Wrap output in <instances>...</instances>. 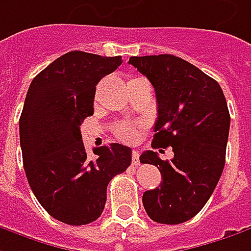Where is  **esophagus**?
<instances>
[{"label": "esophagus", "instance_id": "34e87169", "mask_svg": "<svg viewBox=\"0 0 251 251\" xmlns=\"http://www.w3.org/2000/svg\"><path fill=\"white\" fill-rule=\"evenodd\" d=\"M132 164H133V166H139V164H140L139 151H137V150H133V151H132Z\"/></svg>", "mask_w": 251, "mask_h": 251}]
</instances>
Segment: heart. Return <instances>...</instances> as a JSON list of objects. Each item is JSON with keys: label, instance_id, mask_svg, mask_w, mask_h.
<instances>
[{"label": "heart", "instance_id": "1", "mask_svg": "<svg viewBox=\"0 0 251 251\" xmlns=\"http://www.w3.org/2000/svg\"><path fill=\"white\" fill-rule=\"evenodd\" d=\"M140 80H143V78L135 77V78H130L127 81V84L140 81ZM115 135L119 137L121 140H124V142H135V140H137V137H139V126L132 125V124H121V125L116 126Z\"/></svg>", "mask_w": 251, "mask_h": 251}]
</instances>
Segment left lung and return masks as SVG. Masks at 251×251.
<instances>
[{
    "label": "left lung",
    "instance_id": "left-lung-1",
    "mask_svg": "<svg viewBox=\"0 0 251 251\" xmlns=\"http://www.w3.org/2000/svg\"><path fill=\"white\" fill-rule=\"evenodd\" d=\"M156 91L157 121L153 149L173 147L174 157L142 153L140 163L156 166L161 184L143 194V206L154 222L190 221L211 198L222 176L230 115L221 85L194 64L173 54L129 59ZM161 151V150H160Z\"/></svg>",
    "mask_w": 251,
    "mask_h": 251
}]
</instances>
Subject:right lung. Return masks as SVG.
<instances>
[{
    "label": "right lung",
    "mask_w": 251,
    "mask_h": 251,
    "mask_svg": "<svg viewBox=\"0 0 251 251\" xmlns=\"http://www.w3.org/2000/svg\"><path fill=\"white\" fill-rule=\"evenodd\" d=\"M122 64L73 50L32 80L19 119L26 178L39 203L63 224L80 226L101 216L106 187L132 161L130 147L112 143L87 156L80 126L94 114L98 81Z\"/></svg>",
    "instance_id": "add662e5"
}]
</instances>
